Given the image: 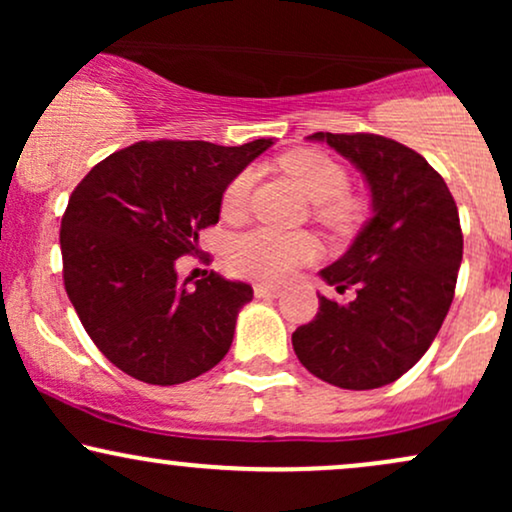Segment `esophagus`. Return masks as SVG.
I'll return each mask as SVG.
<instances>
[{"instance_id": "1", "label": "esophagus", "mask_w": 512, "mask_h": 512, "mask_svg": "<svg viewBox=\"0 0 512 512\" xmlns=\"http://www.w3.org/2000/svg\"><path fill=\"white\" fill-rule=\"evenodd\" d=\"M281 293L279 286L272 284H255V296L257 298H276Z\"/></svg>"}]
</instances>
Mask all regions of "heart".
I'll return each mask as SVG.
<instances>
[{
    "label": "heart",
    "instance_id": "heart-1",
    "mask_svg": "<svg viewBox=\"0 0 512 512\" xmlns=\"http://www.w3.org/2000/svg\"><path fill=\"white\" fill-rule=\"evenodd\" d=\"M281 168L303 190V195L317 202V216L322 221L344 223L354 216L356 202L344 195V166L330 154L317 149H296L281 158ZM255 173L250 168L226 185L221 197V214L226 219H238L248 209V199ZM315 240L305 233H284L276 228H252L240 233L228 245V267L240 276L255 281H281L293 269L301 267L315 255Z\"/></svg>",
    "mask_w": 512,
    "mask_h": 512
}]
</instances>
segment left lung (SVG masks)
Instances as JSON below:
<instances>
[{"instance_id":"8db88e82","label":"left lung","mask_w":512,"mask_h":512,"mask_svg":"<svg viewBox=\"0 0 512 512\" xmlns=\"http://www.w3.org/2000/svg\"><path fill=\"white\" fill-rule=\"evenodd\" d=\"M368 182L373 216L320 272L349 301L320 298L293 332L298 361L325 383L375 390L426 354L448 315L462 262V228L448 185L421 154L380 134L315 132Z\"/></svg>"}]
</instances>
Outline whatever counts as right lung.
Segmentation results:
<instances>
[{"instance_id":"obj_1","label":"right lung","mask_w":512,"mask_h":512,"mask_svg":"<svg viewBox=\"0 0 512 512\" xmlns=\"http://www.w3.org/2000/svg\"><path fill=\"white\" fill-rule=\"evenodd\" d=\"M274 142H137L76 185L62 216L64 289L81 325L122 373L180 385L228 354L252 286L209 272L178 279L219 223L226 185Z\"/></svg>"}]
</instances>
